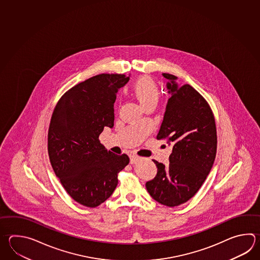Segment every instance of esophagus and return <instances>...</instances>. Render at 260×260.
<instances>
[{
	"label": "esophagus",
	"mask_w": 260,
	"mask_h": 260,
	"mask_svg": "<svg viewBox=\"0 0 260 260\" xmlns=\"http://www.w3.org/2000/svg\"><path fill=\"white\" fill-rule=\"evenodd\" d=\"M139 159H140V157H138V156H136V155H132L131 156V164H134V163H136L137 161H138Z\"/></svg>",
	"instance_id": "34e87169"
}]
</instances>
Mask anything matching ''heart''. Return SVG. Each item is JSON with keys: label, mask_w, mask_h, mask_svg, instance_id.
<instances>
[{"label": "heart", "mask_w": 260, "mask_h": 260, "mask_svg": "<svg viewBox=\"0 0 260 260\" xmlns=\"http://www.w3.org/2000/svg\"><path fill=\"white\" fill-rule=\"evenodd\" d=\"M133 93L144 108L157 105L159 99L158 86L148 77H142L133 85Z\"/></svg>", "instance_id": "1"}]
</instances>
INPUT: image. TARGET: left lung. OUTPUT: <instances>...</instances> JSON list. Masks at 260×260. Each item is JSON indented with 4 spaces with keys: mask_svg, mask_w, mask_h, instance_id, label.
Returning a JSON list of instances; mask_svg holds the SVG:
<instances>
[{
    "mask_svg": "<svg viewBox=\"0 0 260 260\" xmlns=\"http://www.w3.org/2000/svg\"><path fill=\"white\" fill-rule=\"evenodd\" d=\"M170 97L156 138L172 145L170 164L155 160L157 173L146 182L149 194L167 207L190 200L212 169L217 152V129L212 110L189 84L180 86L174 75L163 73Z\"/></svg>",
    "mask_w": 260,
    "mask_h": 260,
    "instance_id": "8db88e82",
    "label": "left lung"
}]
</instances>
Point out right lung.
<instances>
[{"mask_svg":"<svg viewBox=\"0 0 260 260\" xmlns=\"http://www.w3.org/2000/svg\"><path fill=\"white\" fill-rule=\"evenodd\" d=\"M129 76H94L68 90L53 110L48 132L51 165L64 190L84 207L107 200L117 173L129 162L127 154L107 151L99 141L105 127H114V103Z\"/></svg>","mask_w":260,"mask_h":260,"instance_id":"1","label":"right lung"}]
</instances>
